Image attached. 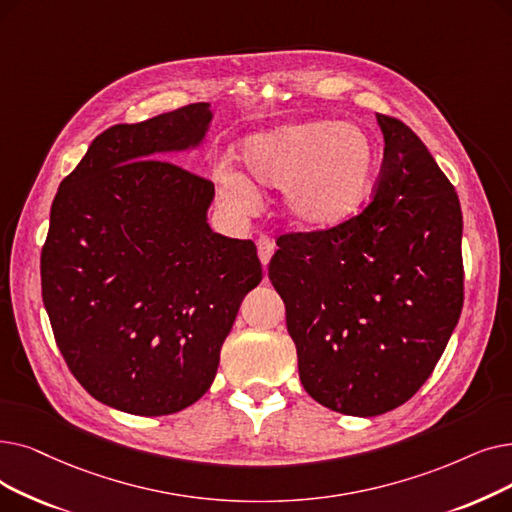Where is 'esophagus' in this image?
<instances>
[{
	"mask_svg": "<svg viewBox=\"0 0 512 512\" xmlns=\"http://www.w3.org/2000/svg\"><path fill=\"white\" fill-rule=\"evenodd\" d=\"M274 251H276V244H274L272 238L261 236V238L257 240V253H259V259H261V263H263V268H268V263H270Z\"/></svg>",
	"mask_w": 512,
	"mask_h": 512,
	"instance_id": "obj_1",
	"label": "esophagus"
}]
</instances>
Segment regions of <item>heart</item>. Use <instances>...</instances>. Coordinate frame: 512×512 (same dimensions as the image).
<instances>
[{
	"instance_id": "b5f03b06",
	"label": "heart",
	"mask_w": 512,
	"mask_h": 512,
	"mask_svg": "<svg viewBox=\"0 0 512 512\" xmlns=\"http://www.w3.org/2000/svg\"><path fill=\"white\" fill-rule=\"evenodd\" d=\"M242 161L255 184L284 188L282 209L293 224L328 228L360 205L372 180L374 148L355 125L305 121L249 138ZM217 186L232 209H255L257 190L242 173L224 169Z\"/></svg>"
}]
</instances>
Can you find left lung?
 Segmentation results:
<instances>
[{"mask_svg":"<svg viewBox=\"0 0 512 512\" xmlns=\"http://www.w3.org/2000/svg\"><path fill=\"white\" fill-rule=\"evenodd\" d=\"M376 121L385 150L370 201L332 228L280 234L268 270L301 385L349 416L406 404L435 370L464 303L458 194L406 123Z\"/></svg>","mask_w":512,"mask_h":512,"instance_id":"left-lung-1","label":"left lung"}]
</instances>
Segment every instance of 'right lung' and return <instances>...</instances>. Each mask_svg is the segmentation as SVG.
I'll list each match as a JSON object with an SVG mask.
<instances>
[{"instance_id": "obj_1", "label": "right lung", "mask_w": 512, "mask_h": 512, "mask_svg": "<svg viewBox=\"0 0 512 512\" xmlns=\"http://www.w3.org/2000/svg\"><path fill=\"white\" fill-rule=\"evenodd\" d=\"M209 104L108 127L64 177L41 249L56 345L98 402L138 416L201 399L263 274L253 240L207 224L213 182L169 150L201 142Z\"/></svg>"}]
</instances>
